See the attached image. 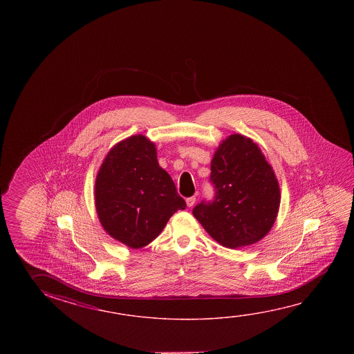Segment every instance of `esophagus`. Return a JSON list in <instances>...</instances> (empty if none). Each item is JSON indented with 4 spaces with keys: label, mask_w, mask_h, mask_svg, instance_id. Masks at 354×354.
Instances as JSON below:
<instances>
[{
    "label": "esophagus",
    "mask_w": 354,
    "mask_h": 354,
    "mask_svg": "<svg viewBox=\"0 0 354 354\" xmlns=\"http://www.w3.org/2000/svg\"><path fill=\"white\" fill-rule=\"evenodd\" d=\"M195 201H196V197H187V198H186V205H187V207H192V206H194Z\"/></svg>",
    "instance_id": "esophagus-1"
}]
</instances>
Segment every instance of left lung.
I'll use <instances>...</instances> for the list:
<instances>
[{
  "instance_id": "left-lung-1",
  "label": "left lung",
  "mask_w": 354,
  "mask_h": 354,
  "mask_svg": "<svg viewBox=\"0 0 354 354\" xmlns=\"http://www.w3.org/2000/svg\"><path fill=\"white\" fill-rule=\"evenodd\" d=\"M212 201L192 214L221 245L236 250L266 237L278 216L280 189L261 148L242 134H231L211 162Z\"/></svg>"
}]
</instances>
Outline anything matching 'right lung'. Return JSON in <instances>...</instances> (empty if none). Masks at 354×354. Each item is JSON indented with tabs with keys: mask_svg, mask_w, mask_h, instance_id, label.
<instances>
[{
	"mask_svg": "<svg viewBox=\"0 0 354 354\" xmlns=\"http://www.w3.org/2000/svg\"><path fill=\"white\" fill-rule=\"evenodd\" d=\"M95 205L104 231L133 250L154 241L169 218L186 207L158 164L156 145L142 134L109 151L95 181Z\"/></svg>",
	"mask_w": 354,
	"mask_h": 354,
	"instance_id": "1",
	"label": "right lung"
}]
</instances>
